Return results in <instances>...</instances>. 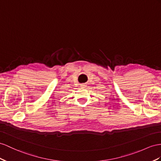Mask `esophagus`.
<instances>
[{"label":"esophagus","instance_id":"obj_1","mask_svg":"<svg viewBox=\"0 0 161 161\" xmlns=\"http://www.w3.org/2000/svg\"><path fill=\"white\" fill-rule=\"evenodd\" d=\"M86 84H81V88H86Z\"/></svg>","mask_w":161,"mask_h":161}]
</instances>
